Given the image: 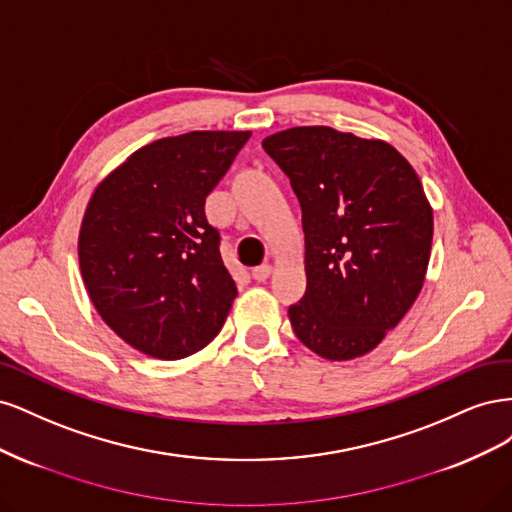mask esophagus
<instances>
[{"label":"esophagus","mask_w":512,"mask_h":512,"mask_svg":"<svg viewBox=\"0 0 512 512\" xmlns=\"http://www.w3.org/2000/svg\"><path fill=\"white\" fill-rule=\"evenodd\" d=\"M271 273H273V267L269 265V262H265V265H260V267H256L252 271V277H254L256 282H265V280H269Z\"/></svg>","instance_id":"obj_1"}]
</instances>
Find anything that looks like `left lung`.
<instances>
[{
  "label": "left lung",
  "instance_id": "obj_1",
  "mask_svg": "<svg viewBox=\"0 0 512 512\" xmlns=\"http://www.w3.org/2000/svg\"><path fill=\"white\" fill-rule=\"evenodd\" d=\"M303 211L307 290L288 309L294 335L327 361L374 350L423 288L433 211L421 179L380 138L329 126L267 136Z\"/></svg>",
  "mask_w": 512,
  "mask_h": 512
}]
</instances>
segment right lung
<instances>
[{
  "mask_svg": "<svg viewBox=\"0 0 512 512\" xmlns=\"http://www.w3.org/2000/svg\"><path fill=\"white\" fill-rule=\"evenodd\" d=\"M250 136L160 138L91 194L79 232L83 282L100 318L138 352L177 361L220 333L237 284L205 200Z\"/></svg>",
  "mask_w": 512,
  "mask_h": 512,
  "instance_id": "add662e5",
  "label": "right lung"
}]
</instances>
